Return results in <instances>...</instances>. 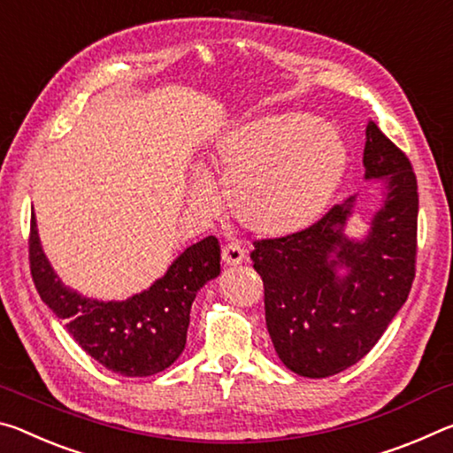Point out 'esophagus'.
<instances>
[{"mask_svg": "<svg viewBox=\"0 0 453 453\" xmlns=\"http://www.w3.org/2000/svg\"><path fill=\"white\" fill-rule=\"evenodd\" d=\"M247 258V249L239 242H228L222 247V261L226 265H241Z\"/></svg>", "mask_w": 453, "mask_h": 453, "instance_id": "esophagus-1", "label": "esophagus"}]
</instances>
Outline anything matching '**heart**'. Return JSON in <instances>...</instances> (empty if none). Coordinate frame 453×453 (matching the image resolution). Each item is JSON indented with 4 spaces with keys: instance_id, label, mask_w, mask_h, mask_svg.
Listing matches in <instances>:
<instances>
[{
    "instance_id": "b5f03b06",
    "label": "heart",
    "mask_w": 453,
    "mask_h": 453,
    "mask_svg": "<svg viewBox=\"0 0 453 453\" xmlns=\"http://www.w3.org/2000/svg\"><path fill=\"white\" fill-rule=\"evenodd\" d=\"M345 162L337 130L309 114L244 122L222 136L212 154L233 217L263 236H287L313 225L335 195ZM190 198L209 209V178H195Z\"/></svg>"
}]
</instances>
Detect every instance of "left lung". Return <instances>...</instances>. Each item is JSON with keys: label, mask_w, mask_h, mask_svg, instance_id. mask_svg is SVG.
Masks as SVG:
<instances>
[{"label": "left lung", "mask_w": 453, "mask_h": 453, "mask_svg": "<svg viewBox=\"0 0 453 453\" xmlns=\"http://www.w3.org/2000/svg\"><path fill=\"white\" fill-rule=\"evenodd\" d=\"M363 166L367 180L385 184L365 239L345 234L355 211L349 196L305 231L255 241L250 253L279 359L311 380L365 357L407 301L415 277L418 180L410 158L375 122L365 130Z\"/></svg>", "instance_id": "obj_1"}]
</instances>
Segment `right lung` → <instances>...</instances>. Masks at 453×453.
<instances>
[{"mask_svg":"<svg viewBox=\"0 0 453 453\" xmlns=\"http://www.w3.org/2000/svg\"><path fill=\"white\" fill-rule=\"evenodd\" d=\"M29 269L42 301L90 357L124 377L165 372L187 345L190 307L200 287L220 273L214 236L192 244L150 288L126 301H98L65 287L43 255L32 214Z\"/></svg>","mask_w":453,"mask_h":453,"instance_id":"obj_1","label":"right lung"}]
</instances>
